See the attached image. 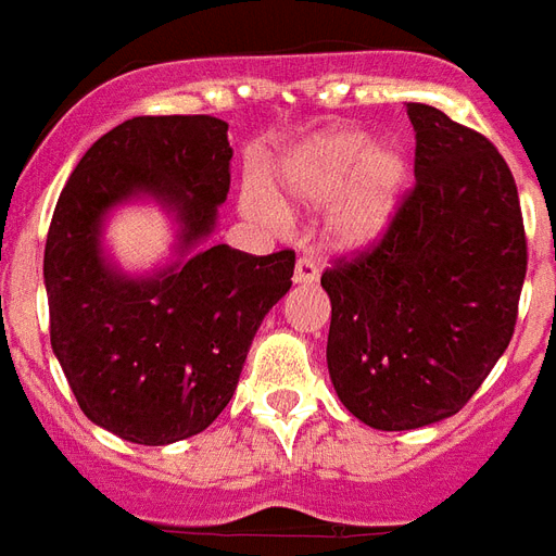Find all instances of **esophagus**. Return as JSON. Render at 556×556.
Instances as JSON below:
<instances>
[{
	"label": "esophagus",
	"instance_id": "1",
	"mask_svg": "<svg viewBox=\"0 0 556 556\" xmlns=\"http://www.w3.org/2000/svg\"><path fill=\"white\" fill-rule=\"evenodd\" d=\"M320 277V265L312 256H300L294 265V286H312Z\"/></svg>",
	"mask_w": 556,
	"mask_h": 556
}]
</instances>
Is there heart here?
Listing matches in <instances>:
<instances>
[{
	"mask_svg": "<svg viewBox=\"0 0 556 556\" xmlns=\"http://www.w3.org/2000/svg\"><path fill=\"white\" fill-rule=\"evenodd\" d=\"M410 163L400 142H370L358 127H329L296 142L270 165L268 184L244 180L239 210L250 222L282 224L288 210H326V236L338 250L379 244L400 218Z\"/></svg>",
	"mask_w": 556,
	"mask_h": 556,
	"instance_id": "b5f03b06",
	"label": "heart"
}]
</instances>
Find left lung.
Segmentation results:
<instances>
[{
    "label": "left lung",
    "mask_w": 556,
    "mask_h": 556,
    "mask_svg": "<svg viewBox=\"0 0 556 556\" xmlns=\"http://www.w3.org/2000/svg\"><path fill=\"white\" fill-rule=\"evenodd\" d=\"M414 177L391 232L320 277L326 364L364 426H434L472 400L514 338L528 248L514 175L476 130L408 101Z\"/></svg>",
    "instance_id": "1"
}]
</instances>
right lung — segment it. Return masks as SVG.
Returning a JSON list of instances; mask_svg holds the SVG:
<instances>
[{
  "instance_id": "1",
  "label": "right lung",
  "mask_w": 556,
  "mask_h": 556,
  "mask_svg": "<svg viewBox=\"0 0 556 556\" xmlns=\"http://www.w3.org/2000/svg\"><path fill=\"white\" fill-rule=\"evenodd\" d=\"M230 160L222 118L134 116L92 142L54 206L42 256L52 350L80 410L127 443L168 446L212 426L291 288V250L210 241ZM137 200L176 224L173 260L146 275L103 248L109 215Z\"/></svg>"
}]
</instances>
